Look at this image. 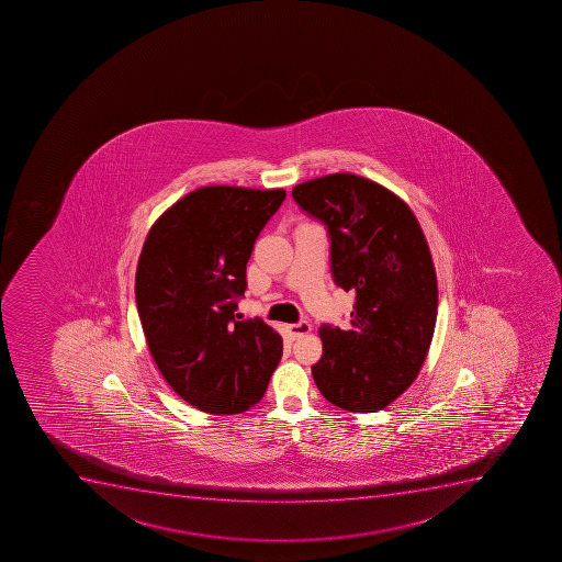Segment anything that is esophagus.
Listing matches in <instances>:
<instances>
[{
    "mask_svg": "<svg viewBox=\"0 0 562 562\" xmlns=\"http://www.w3.org/2000/svg\"><path fill=\"white\" fill-rule=\"evenodd\" d=\"M312 330V326H310L308 321H300V323H295V325H289V331L294 337L304 336V334H308Z\"/></svg>",
    "mask_w": 562,
    "mask_h": 562,
    "instance_id": "1",
    "label": "esophagus"
}]
</instances>
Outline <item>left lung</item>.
<instances>
[{
    "label": "left lung",
    "instance_id": "left-lung-1",
    "mask_svg": "<svg viewBox=\"0 0 562 562\" xmlns=\"http://www.w3.org/2000/svg\"><path fill=\"white\" fill-rule=\"evenodd\" d=\"M292 198L325 225L334 283L356 292L348 330L321 325L315 384L348 412L384 408L414 383L436 328V268L425 234L404 201L353 173L297 184Z\"/></svg>",
    "mask_w": 562,
    "mask_h": 562
}]
</instances>
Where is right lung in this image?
Wrapping results in <instances>:
<instances>
[{
    "label": "right lung",
    "instance_id": "right-lung-1",
    "mask_svg": "<svg viewBox=\"0 0 562 562\" xmlns=\"http://www.w3.org/2000/svg\"><path fill=\"white\" fill-rule=\"evenodd\" d=\"M284 190L205 187L170 206L137 262L136 303L148 350L176 394L209 414L258 403L283 356L261 319H236L247 262Z\"/></svg>",
    "mask_w": 562,
    "mask_h": 562
}]
</instances>
